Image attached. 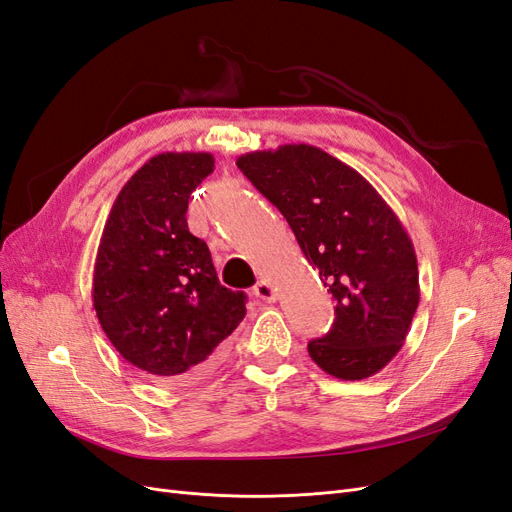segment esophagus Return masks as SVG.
Masks as SVG:
<instances>
[{"instance_id": "obj_1", "label": "esophagus", "mask_w": 512, "mask_h": 512, "mask_svg": "<svg viewBox=\"0 0 512 512\" xmlns=\"http://www.w3.org/2000/svg\"><path fill=\"white\" fill-rule=\"evenodd\" d=\"M254 294L258 299H262V301H267V303H273L275 299H277V294H275V288L267 282V280H260L256 286H254Z\"/></svg>"}]
</instances>
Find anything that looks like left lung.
I'll list each match as a JSON object with an SVG mask.
<instances>
[{
  "label": "left lung",
  "mask_w": 512,
  "mask_h": 512,
  "mask_svg": "<svg viewBox=\"0 0 512 512\" xmlns=\"http://www.w3.org/2000/svg\"><path fill=\"white\" fill-rule=\"evenodd\" d=\"M237 166L280 209L337 303L333 329L307 344L312 361L339 380L378 374L421 299L404 224L361 173L314 145L250 151Z\"/></svg>",
  "instance_id": "left-lung-1"
}]
</instances>
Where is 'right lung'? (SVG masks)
<instances>
[{
  "label": "right lung",
  "mask_w": 512,
  "mask_h": 512,
  "mask_svg": "<svg viewBox=\"0 0 512 512\" xmlns=\"http://www.w3.org/2000/svg\"><path fill=\"white\" fill-rule=\"evenodd\" d=\"M205 151L153 156L108 213L94 267V309L115 350L158 382L188 384L218 367L245 316V294L224 288L185 213L213 173Z\"/></svg>",
  "instance_id": "right-lung-1"
}]
</instances>
